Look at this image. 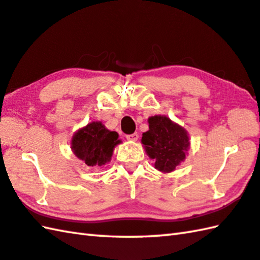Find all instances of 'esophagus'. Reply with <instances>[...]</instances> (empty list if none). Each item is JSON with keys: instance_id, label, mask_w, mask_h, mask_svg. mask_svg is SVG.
<instances>
[{"instance_id": "34e87169", "label": "esophagus", "mask_w": 260, "mask_h": 260, "mask_svg": "<svg viewBox=\"0 0 260 260\" xmlns=\"http://www.w3.org/2000/svg\"><path fill=\"white\" fill-rule=\"evenodd\" d=\"M126 139L128 141H137V140H139V134H137V133L128 134V135H126Z\"/></svg>"}]
</instances>
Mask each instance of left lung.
Wrapping results in <instances>:
<instances>
[{
  "label": "left lung",
  "mask_w": 260,
  "mask_h": 260,
  "mask_svg": "<svg viewBox=\"0 0 260 260\" xmlns=\"http://www.w3.org/2000/svg\"><path fill=\"white\" fill-rule=\"evenodd\" d=\"M142 143L147 155L155 161L154 167L162 172H170L184 161L189 146L187 132L166 116L149 118V131L143 133Z\"/></svg>",
  "instance_id": "8db88e82"
}]
</instances>
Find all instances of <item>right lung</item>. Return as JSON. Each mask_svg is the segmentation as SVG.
Returning <instances> with one entry per match:
<instances>
[{
	"mask_svg": "<svg viewBox=\"0 0 260 260\" xmlns=\"http://www.w3.org/2000/svg\"><path fill=\"white\" fill-rule=\"evenodd\" d=\"M118 133L105 128L100 121H93L76 132L72 139V150L89 167H101L109 162L114 147L120 143Z\"/></svg>",
	"mask_w": 260,
	"mask_h": 260,
	"instance_id": "right-lung-1",
	"label": "right lung"
}]
</instances>
